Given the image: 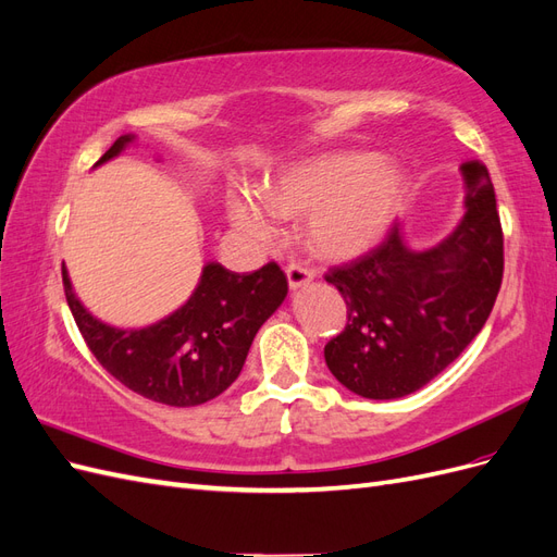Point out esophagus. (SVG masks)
<instances>
[{"instance_id":"esophagus-1","label":"esophagus","mask_w":557,"mask_h":557,"mask_svg":"<svg viewBox=\"0 0 557 557\" xmlns=\"http://www.w3.org/2000/svg\"><path fill=\"white\" fill-rule=\"evenodd\" d=\"M285 276H288L290 288H293V290H297V288H301V285L311 283L315 274H313V269H309L307 264H301V262H290L288 267H285Z\"/></svg>"}]
</instances>
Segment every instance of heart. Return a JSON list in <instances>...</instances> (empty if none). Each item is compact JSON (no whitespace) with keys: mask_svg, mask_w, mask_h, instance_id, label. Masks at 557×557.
<instances>
[{"mask_svg":"<svg viewBox=\"0 0 557 557\" xmlns=\"http://www.w3.org/2000/svg\"><path fill=\"white\" fill-rule=\"evenodd\" d=\"M404 176L372 153H336L297 164L264 190V199L232 190L227 218L244 239L269 246L276 215L307 213V239L325 258H352L372 246L399 207Z\"/></svg>","mask_w":557,"mask_h":557,"instance_id":"b5f03b06","label":"heart"}]
</instances>
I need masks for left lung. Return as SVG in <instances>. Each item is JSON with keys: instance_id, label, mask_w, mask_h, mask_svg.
<instances>
[{"instance_id": "left-lung-1", "label": "left lung", "mask_w": 557, "mask_h": 557, "mask_svg": "<svg viewBox=\"0 0 557 557\" xmlns=\"http://www.w3.org/2000/svg\"><path fill=\"white\" fill-rule=\"evenodd\" d=\"M465 218L448 237L413 250L395 223L383 244L325 274L348 323L325 346L350 393L395 399L420 391L460 356L491 315L504 274V237L485 164L462 166Z\"/></svg>"}]
</instances>
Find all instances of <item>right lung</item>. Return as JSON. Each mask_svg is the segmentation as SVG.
Masks as SVG:
<instances>
[{
    "label": "right lung",
    "mask_w": 557,
    "mask_h": 557,
    "mask_svg": "<svg viewBox=\"0 0 557 557\" xmlns=\"http://www.w3.org/2000/svg\"><path fill=\"white\" fill-rule=\"evenodd\" d=\"M132 141V134L115 139L97 164L115 158ZM62 283L66 305L97 362L137 395L181 409L205 404L237 381L258 330L288 295V278L276 262L252 274H234L209 262L181 309L148 327L121 330L81 305L64 267Z\"/></svg>",
    "instance_id": "1"
}]
</instances>
